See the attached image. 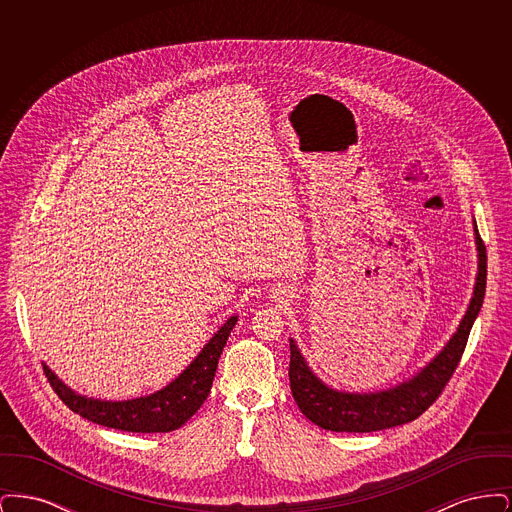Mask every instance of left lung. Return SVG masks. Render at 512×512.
Masks as SVG:
<instances>
[{
  "label": "left lung",
  "mask_w": 512,
  "mask_h": 512,
  "mask_svg": "<svg viewBox=\"0 0 512 512\" xmlns=\"http://www.w3.org/2000/svg\"><path fill=\"white\" fill-rule=\"evenodd\" d=\"M472 226L478 251V274L468 309L451 340L411 378L386 390H334L318 378L295 340L290 338V388L299 411L313 424L330 432H378L411 422L438 399L463 357L468 334L486 295V245L478 234L476 220H472Z\"/></svg>",
  "instance_id": "left-lung-1"
}]
</instances>
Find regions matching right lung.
<instances>
[{"mask_svg":"<svg viewBox=\"0 0 512 512\" xmlns=\"http://www.w3.org/2000/svg\"><path fill=\"white\" fill-rule=\"evenodd\" d=\"M238 317L228 318L215 336L203 345L194 361L186 366L165 388L153 391L149 395L126 399V401H107L96 399L71 390L59 376L44 363L51 388L61 397V401L82 418L96 422L107 428L138 434H157L172 432L186 424L197 409L207 399L215 372L219 366L220 353L226 340L236 326Z\"/></svg>","mask_w":512,"mask_h":512,"instance_id":"1","label":"right lung"}]
</instances>
